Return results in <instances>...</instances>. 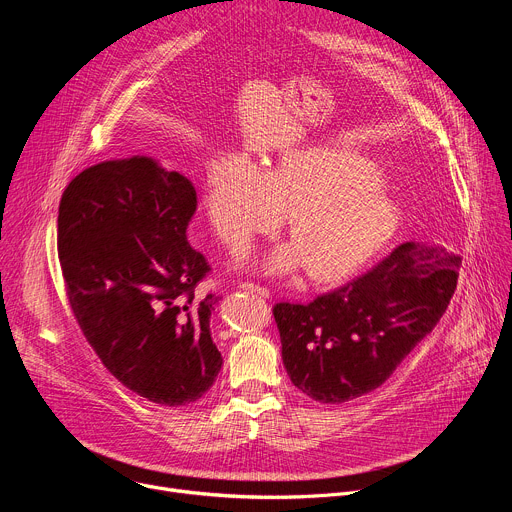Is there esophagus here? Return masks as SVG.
I'll use <instances>...</instances> for the list:
<instances>
[{
  "label": "esophagus",
  "instance_id": "1",
  "mask_svg": "<svg viewBox=\"0 0 512 512\" xmlns=\"http://www.w3.org/2000/svg\"><path fill=\"white\" fill-rule=\"evenodd\" d=\"M241 287H243V289H251V291H255V294H259L261 298H269V296H271V291H269L267 287H263V285H257V283H251V281H245V283H241Z\"/></svg>",
  "mask_w": 512,
  "mask_h": 512
}]
</instances>
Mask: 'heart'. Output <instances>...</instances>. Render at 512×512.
<instances>
[{
  "label": "heart",
  "instance_id": "1",
  "mask_svg": "<svg viewBox=\"0 0 512 512\" xmlns=\"http://www.w3.org/2000/svg\"><path fill=\"white\" fill-rule=\"evenodd\" d=\"M204 182L208 223L233 253L249 251L287 214L291 243L259 261L269 275L308 267L318 283L346 279L393 239L403 221L379 168L342 148H291L265 170L225 150L208 162Z\"/></svg>",
  "mask_w": 512,
  "mask_h": 512
}]
</instances>
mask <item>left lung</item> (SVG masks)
Wrapping results in <instances>:
<instances>
[{
    "mask_svg": "<svg viewBox=\"0 0 512 512\" xmlns=\"http://www.w3.org/2000/svg\"><path fill=\"white\" fill-rule=\"evenodd\" d=\"M460 263L442 245L409 241L306 306L277 304L273 316L291 383L320 403H344L381 387L448 310Z\"/></svg>",
    "mask_w": 512,
    "mask_h": 512,
    "instance_id": "1",
    "label": "left lung"
}]
</instances>
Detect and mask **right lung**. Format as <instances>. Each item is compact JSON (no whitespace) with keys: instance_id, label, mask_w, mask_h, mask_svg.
<instances>
[{"instance_id":"obj_1","label":"right lung","mask_w":512,"mask_h":512,"mask_svg":"<svg viewBox=\"0 0 512 512\" xmlns=\"http://www.w3.org/2000/svg\"><path fill=\"white\" fill-rule=\"evenodd\" d=\"M194 210L192 182L150 156L83 170L58 208L68 302L89 344L119 383L166 407L198 401L223 367L218 298H194L208 271L186 241Z\"/></svg>"}]
</instances>
